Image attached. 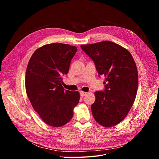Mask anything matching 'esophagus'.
I'll list each match as a JSON object with an SVG mask.
<instances>
[{"label":"esophagus","instance_id":"obj_1","mask_svg":"<svg viewBox=\"0 0 159 159\" xmlns=\"http://www.w3.org/2000/svg\"><path fill=\"white\" fill-rule=\"evenodd\" d=\"M80 94L81 97H84V96H85L87 95V93H85V92H83V91H80Z\"/></svg>","mask_w":159,"mask_h":159}]
</instances>
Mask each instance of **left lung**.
<instances>
[{
	"instance_id": "obj_1",
	"label": "left lung",
	"mask_w": 159,
	"mask_h": 159,
	"mask_svg": "<svg viewBox=\"0 0 159 159\" xmlns=\"http://www.w3.org/2000/svg\"><path fill=\"white\" fill-rule=\"evenodd\" d=\"M80 47L94 61L99 76L106 78L103 91L95 93L93 115L104 127L118 125L128 115L137 95V65L129 52L114 42L105 41Z\"/></svg>"
}]
</instances>
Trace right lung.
Here are the masks:
<instances>
[{"instance_id": "1", "label": "right lung", "mask_w": 159, "mask_h": 159, "mask_svg": "<svg viewBox=\"0 0 159 159\" xmlns=\"http://www.w3.org/2000/svg\"><path fill=\"white\" fill-rule=\"evenodd\" d=\"M76 47L60 43L46 44L31 57L25 85L33 109L47 125L60 127L73 117L80 94L65 90L62 77L67 74Z\"/></svg>"}]
</instances>
